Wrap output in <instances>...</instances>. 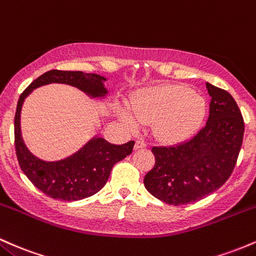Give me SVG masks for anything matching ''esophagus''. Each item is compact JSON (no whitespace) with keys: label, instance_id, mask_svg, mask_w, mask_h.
Masks as SVG:
<instances>
[{"label":"esophagus","instance_id":"1","mask_svg":"<svg viewBox=\"0 0 256 256\" xmlns=\"http://www.w3.org/2000/svg\"><path fill=\"white\" fill-rule=\"evenodd\" d=\"M146 142H142V140H136V145H134V148L136 150H139V148H146Z\"/></svg>","mask_w":256,"mask_h":256}]
</instances>
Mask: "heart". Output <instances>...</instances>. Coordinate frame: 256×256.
Segmentation results:
<instances>
[{"label": "heart", "mask_w": 256, "mask_h": 256, "mask_svg": "<svg viewBox=\"0 0 256 256\" xmlns=\"http://www.w3.org/2000/svg\"><path fill=\"white\" fill-rule=\"evenodd\" d=\"M117 116L132 129L154 122V134L164 142H180L194 136L204 118V98L182 86H160L138 92L130 110L117 108Z\"/></svg>", "instance_id": "obj_1"}]
</instances>
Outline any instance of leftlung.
Listing matches in <instances>:
<instances>
[{
	"label": "left lung",
	"mask_w": 256,
	"mask_h": 256,
	"mask_svg": "<svg viewBox=\"0 0 256 256\" xmlns=\"http://www.w3.org/2000/svg\"><path fill=\"white\" fill-rule=\"evenodd\" d=\"M210 96L206 126L175 146L152 148L156 163L144 178L152 196L173 206L197 202L230 178L243 142L244 122L230 93L206 82Z\"/></svg>",
	"instance_id": "left-lung-1"
}]
</instances>
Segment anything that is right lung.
Segmentation results:
<instances>
[{
  "label": "right lung",
  "mask_w": 256,
  "mask_h": 256,
  "mask_svg": "<svg viewBox=\"0 0 256 256\" xmlns=\"http://www.w3.org/2000/svg\"><path fill=\"white\" fill-rule=\"evenodd\" d=\"M105 77L82 71L50 70L41 74L19 96L14 117V142L16 158L22 173L34 185L56 200L72 202L96 194L105 186L111 169L117 162L132 154L134 142L114 145L94 136L78 151L64 160L47 162L31 154L25 145L20 129V114L26 96L36 88L50 83H62L76 87L90 98H105Z\"/></svg>",
  "instance_id": "right-lung-1"
}]
</instances>
